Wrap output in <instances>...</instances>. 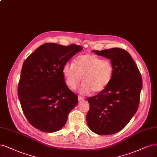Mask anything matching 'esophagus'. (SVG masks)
Segmentation results:
<instances>
[{
	"mask_svg": "<svg viewBox=\"0 0 157 157\" xmlns=\"http://www.w3.org/2000/svg\"><path fill=\"white\" fill-rule=\"evenodd\" d=\"M78 101H82V100L84 99V98L83 97H82V96L78 95Z\"/></svg>",
	"mask_w": 157,
	"mask_h": 157,
	"instance_id": "34e87169",
	"label": "esophagus"
}]
</instances>
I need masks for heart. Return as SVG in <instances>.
Listing matches in <instances>:
<instances>
[{
  "label": "heart",
  "instance_id": "heart-1",
  "mask_svg": "<svg viewBox=\"0 0 157 157\" xmlns=\"http://www.w3.org/2000/svg\"><path fill=\"white\" fill-rule=\"evenodd\" d=\"M66 83L71 89H75L83 77L84 82L80 86L81 94L94 91L99 94L110 84L113 73V63L109 59H102L94 54L80 55L75 63L67 62L62 69Z\"/></svg>",
  "mask_w": 157,
  "mask_h": 157
}]
</instances>
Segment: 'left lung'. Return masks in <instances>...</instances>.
Instances as JSON below:
<instances>
[{
	"instance_id": "1",
	"label": "left lung",
	"mask_w": 157,
	"mask_h": 157,
	"mask_svg": "<svg viewBox=\"0 0 157 157\" xmlns=\"http://www.w3.org/2000/svg\"><path fill=\"white\" fill-rule=\"evenodd\" d=\"M94 51L110 59L113 73L104 91L88 98L90 109L86 121L94 132L113 134L121 131L136 112L142 78L136 63L125 50L113 48Z\"/></svg>"
}]
</instances>
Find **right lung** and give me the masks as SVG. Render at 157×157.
<instances>
[{
  "mask_svg": "<svg viewBox=\"0 0 157 157\" xmlns=\"http://www.w3.org/2000/svg\"><path fill=\"white\" fill-rule=\"evenodd\" d=\"M82 49L76 44L46 43L24 62L17 94L24 115L35 128L45 132L60 130L77 105L78 97L65 82L62 69Z\"/></svg>",
  "mask_w": 157,
  "mask_h": 157,
  "instance_id": "1",
  "label": "right lung"
}]
</instances>
